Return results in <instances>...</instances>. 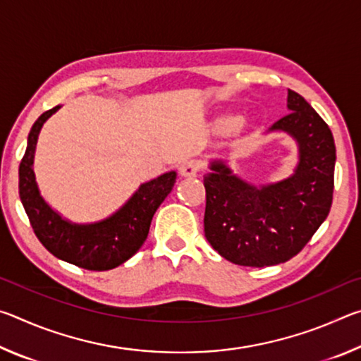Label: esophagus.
Listing matches in <instances>:
<instances>
[{"label": "esophagus", "instance_id": "34e87169", "mask_svg": "<svg viewBox=\"0 0 361 361\" xmlns=\"http://www.w3.org/2000/svg\"><path fill=\"white\" fill-rule=\"evenodd\" d=\"M199 173V164L194 161H185L180 166V175L185 176V178H192Z\"/></svg>", "mask_w": 361, "mask_h": 361}]
</instances>
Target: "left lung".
<instances>
[{
    "label": "left lung",
    "instance_id": "obj_1",
    "mask_svg": "<svg viewBox=\"0 0 361 361\" xmlns=\"http://www.w3.org/2000/svg\"><path fill=\"white\" fill-rule=\"evenodd\" d=\"M288 114L271 130L296 140L299 162L290 178L256 188L223 161L204 176L207 240L239 266L266 267L291 259L305 247L333 204L336 146L319 113L288 89Z\"/></svg>",
    "mask_w": 361,
    "mask_h": 361
}]
</instances>
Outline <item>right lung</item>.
<instances>
[{
  "instance_id": "1",
  "label": "right lung",
  "mask_w": 361,
  "mask_h": 361,
  "mask_svg": "<svg viewBox=\"0 0 361 361\" xmlns=\"http://www.w3.org/2000/svg\"><path fill=\"white\" fill-rule=\"evenodd\" d=\"M59 108L42 113L28 133L27 149L19 167L22 205L36 237L47 252L87 271H109L132 258L143 245L152 216L173 189L176 173H164L145 183L126 205L103 221L92 224L66 221L41 197L33 172L39 130Z\"/></svg>"
}]
</instances>
